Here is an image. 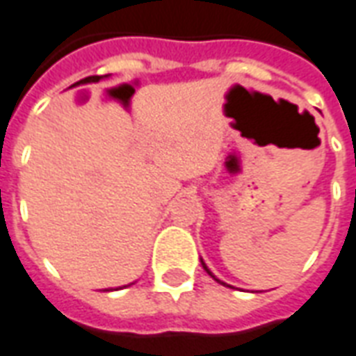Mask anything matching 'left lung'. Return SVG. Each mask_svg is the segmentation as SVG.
Masks as SVG:
<instances>
[{
  "instance_id": "left-lung-1",
  "label": "left lung",
  "mask_w": 356,
  "mask_h": 356,
  "mask_svg": "<svg viewBox=\"0 0 356 356\" xmlns=\"http://www.w3.org/2000/svg\"><path fill=\"white\" fill-rule=\"evenodd\" d=\"M202 266H204V270H205V272L209 273V275H211V277H215V275H213V273L209 272V270H207V266H205V262H204V260H202ZM215 279H217V277H215ZM217 281H218V279H217ZM218 283H220V281H218ZM222 285H225V283H222Z\"/></svg>"
}]
</instances>
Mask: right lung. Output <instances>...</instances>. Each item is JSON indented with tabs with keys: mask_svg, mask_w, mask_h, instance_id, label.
I'll return each instance as SVG.
<instances>
[{
	"mask_svg": "<svg viewBox=\"0 0 356 356\" xmlns=\"http://www.w3.org/2000/svg\"><path fill=\"white\" fill-rule=\"evenodd\" d=\"M97 79L99 77H86V79H83V81H79V83H94V81H97Z\"/></svg>",
	"mask_w": 356,
	"mask_h": 356,
	"instance_id": "obj_1",
	"label": "right lung"
}]
</instances>
